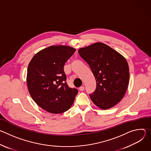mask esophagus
<instances>
[{
  "label": "esophagus",
  "instance_id": "esophagus-1",
  "mask_svg": "<svg viewBox=\"0 0 151 151\" xmlns=\"http://www.w3.org/2000/svg\"><path fill=\"white\" fill-rule=\"evenodd\" d=\"M79 90L80 91H83L84 90V87H83V86H81V87H80L79 88Z\"/></svg>",
  "mask_w": 151,
  "mask_h": 151
}]
</instances>
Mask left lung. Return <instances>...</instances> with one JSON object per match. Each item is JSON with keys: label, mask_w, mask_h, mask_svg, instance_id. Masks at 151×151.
Returning a JSON list of instances; mask_svg holds the SVG:
<instances>
[{"label": "left lung", "mask_w": 151, "mask_h": 151, "mask_svg": "<svg viewBox=\"0 0 151 151\" xmlns=\"http://www.w3.org/2000/svg\"><path fill=\"white\" fill-rule=\"evenodd\" d=\"M78 53L88 64L96 79V89L90 94L92 101L103 110L115 106L124 97L128 85L130 73L126 59L101 42L81 48Z\"/></svg>", "instance_id": "left-lung-1"}]
</instances>
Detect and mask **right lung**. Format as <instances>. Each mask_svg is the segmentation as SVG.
Wrapping results in <instances>:
<instances>
[{"mask_svg": "<svg viewBox=\"0 0 151 151\" xmlns=\"http://www.w3.org/2000/svg\"><path fill=\"white\" fill-rule=\"evenodd\" d=\"M75 51L69 46L52 45L37 52L29 64V92L36 103L48 112L61 114L74 102L78 91L69 87L64 66Z\"/></svg>", "mask_w": 151, "mask_h": 151, "instance_id": "1", "label": "right lung"}]
</instances>
